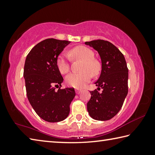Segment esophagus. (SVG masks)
<instances>
[{"label":"esophagus","mask_w":155,"mask_h":155,"mask_svg":"<svg viewBox=\"0 0 155 155\" xmlns=\"http://www.w3.org/2000/svg\"><path fill=\"white\" fill-rule=\"evenodd\" d=\"M75 91H76V94H79L81 92V90H80V89H76Z\"/></svg>","instance_id":"obj_1"}]
</instances>
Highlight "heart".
<instances>
[{
    "label": "heart",
    "instance_id": "heart-1",
    "mask_svg": "<svg viewBox=\"0 0 155 155\" xmlns=\"http://www.w3.org/2000/svg\"><path fill=\"white\" fill-rule=\"evenodd\" d=\"M70 54L74 58L83 60L80 72H73L67 76L65 81L70 87L82 88L90 81L91 74L97 75L101 70L99 62L94 59V53L90 48L84 46H78L70 51ZM56 65L60 73L65 74L70 70V61L66 54H60L56 60Z\"/></svg>",
    "mask_w": 155,
    "mask_h": 155
}]
</instances>
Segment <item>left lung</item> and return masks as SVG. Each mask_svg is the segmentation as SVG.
<instances>
[{
    "instance_id": "8db88e82",
    "label": "left lung",
    "mask_w": 155,
    "mask_h": 155,
    "mask_svg": "<svg viewBox=\"0 0 155 155\" xmlns=\"http://www.w3.org/2000/svg\"><path fill=\"white\" fill-rule=\"evenodd\" d=\"M85 44L98 51L102 61L101 74L95 83L98 87L90 91L87 111L94 120H109L119 112L128 94L127 62L120 50L108 41L96 40Z\"/></svg>"
}]
</instances>
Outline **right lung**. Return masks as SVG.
<instances>
[{
	"mask_svg": "<svg viewBox=\"0 0 155 155\" xmlns=\"http://www.w3.org/2000/svg\"><path fill=\"white\" fill-rule=\"evenodd\" d=\"M70 43L46 39L36 44L25 60L24 77L28 100L36 114L49 122L66 118L76 94L74 88L61 89L64 78L56 65L57 57ZM56 87H60L57 91Z\"/></svg>",
	"mask_w": 155,
	"mask_h": 155,
	"instance_id": "1",
	"label": "right lung"
}]
</instances>
